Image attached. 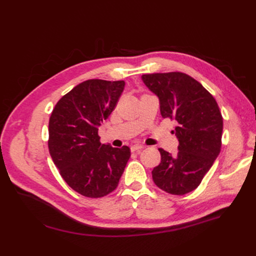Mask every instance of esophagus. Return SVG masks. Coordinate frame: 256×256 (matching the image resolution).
I'll use <instances>...</instances> for the list:
<instances>
[{"label": "esophagus", "mask_w": 256, "mask_h": 256, "mask_svg": "<svg viewBox=\"0 0 256 256\" xmlns=\"http://www.w3.org/2000/svg\"><path fill=\"white\" fill-rule=\"evenodd\" d=\"M144 148V146H142V145H134L132 147H131V150L132 152H140L141 150H143Z\"/></svg>", "instance_id": "esophagus-1"}]
</instances>
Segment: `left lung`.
<instances>
[{
  "label": "left lung",
  "mask_w": 256,
  "mask_h": 256,
  "mask_svg": "<svg viewBox=\"0 0 256 256\" xmlns=\"http://www.w3.org/2000/svg\"><path fill=\"white\" fill-rule=\"evenodd\" d=\"M159 99L164 118L177 122L176 154L159 148L161 162L152 170L157 187L175 196L196 189L221 150L223 118L216 99L202 84L182 72L143 74Z\"/></svg>",
  "instance_id": "left-lung-1"
}]
</instances>
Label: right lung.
Instances as JSON below:
<instances>
[{"label": "right lung", "instance_id": "right-lung-1", "mask_svg": "<svg viewBox=\"0 0 256 256\" xmlns=\"http://www.w3.org/2000/svg\"><path fill=\"white\" fill-rule=\"evenodd\" d=\"M124 88V81H84L62 97L52 111L51 158L69 187L84 196L102 198L115 190L130 158L128 146L102 144L98 136Z\"/></svg>", "mask_w": 256, "mask_h": 256}]
</instances>
